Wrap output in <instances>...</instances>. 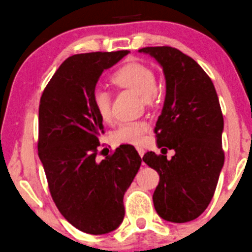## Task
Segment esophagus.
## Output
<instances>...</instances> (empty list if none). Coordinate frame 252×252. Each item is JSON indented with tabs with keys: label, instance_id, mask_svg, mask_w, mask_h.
I'll list each match as a JSON object with an SVG mask.
<instances>
[{
	"label": "esophagus",
	"instance_id": "34e87169",
	"mask_svg": "<svg viewBox=\"0 0 252 252\" xmlns=\"http://www.w3.org/2000/svg\"><path fill=\"white\" fill-rule=\"evenodd\" d=\"M136 150H137V152H139V155H140V157H144V155H145V150L142 147H136Z\"/></svg>",
	"mask_w": 252,
	"mask_h": 252
}]
</instances>
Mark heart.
I'll return each mask as SVG.
<instances>
[{"label":"heart","mask_w":252,"mask_h":252,"mask_svg":"<svg viewBox=\"0 0 252 252\" xmlns=\"http://www.w3.org/2000/svg\"><path fill=\"white\" fill-rule=\"evenodd\" d=\"M113 83L123 88H129L142 97L146 102L156 94L157 81L156 75L146 65L139 63H130L119 68L112 76ZM92 102L97 115L102 119H108L111 116V95L104 87H96L93 91ZM148 130V124L144 121L128 122L118 126L113 133V140L117 144L141 145L145 134Z\"/></svg>","instance_id":"obj_1"}]
</instances>
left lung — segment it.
Here are the masks:
<instances>
[{
    "label": "left lung",
    "instance_id": "left-lung-1",
    "mask_svg": "<svg viewBox=\"0 0 252 252\" xmlns=\"http://www.w3.org/2000/svg\"><path fill=\"white\" fill-rule=\"evenodd\" d=\"M163 68L165 100L155 133L161 152H147L142 160L159 174L153 204L161 219L184 223L197 219L215 193L224 161L223 116L215 87L192 58L173 47L139 49ZM166 153V152H165Z\"/></svg>",
    "mask_w": 252,
    "mask_h": 252
}]
</instances>
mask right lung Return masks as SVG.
I'll list each match as a JSON object with an SVG mask.
<instances>
[{
  "instance_id": "1",
  "label": "right lung",
  "mask_w": 252,
  "mask_h": 252,
  "mask_svg": "<svg viewBox=\"0 0 252 252\" xmlns=\"http://www.w3.org/2000/svg\"><path fill=\"white\" fill-rule=\"evenodd\" d=\"M129 50L67 58L41 96L38 157L62 215L82 232L106 234L124 219L123 197L141 165L134 146L122 145L96 159L102 118L92 102L100 76Z\"/></svg>"
}]
</instances>
